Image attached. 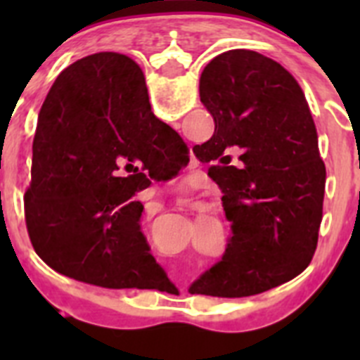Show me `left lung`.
<instances>
[{
	"mask_svg": "<svg viewBox=\"0 0 360 360\" xmlns=\"http://www.w3.org/2000/svg\"><path fill=\"white\" fill-rule=\"evenodd\" d=\"M214 135L195 146L212 162L232 238L191 294L247 297L310 265L323 219L326 169L307 97L288 70L252 50H229L200 77Z\"/></svg>",
	"mask_w": 360,
	"mask_h": 360,
	"instance_id": "left-lung-1",
	"label": "left lung"
}]
</instances>
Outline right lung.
<instances>
[{
  "instance_id": "1",
  "label": "right lung",
  "mask_w": 360,
  "mask_h": 360,
  "mask_svg": "<svg viewBox=\"0 0 360 360\" xmlns=\"http://www.w3.org/2000/svg\"><path fill=\"white\" fill-rule=\"evenodd\" d=\"M189 148L151 113L141 66L117 52L86 56L53 81L37 117L25 218L56 272L104 288H158L165 278L141 231L136 193Z\"/></svg>"
}]
</instances>
